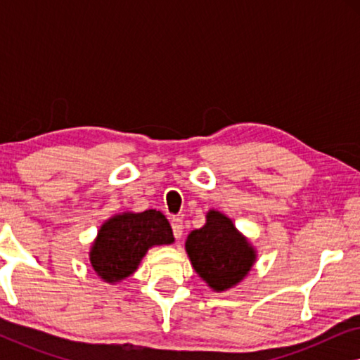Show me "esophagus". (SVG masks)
Here are the masks:
<instances>
[{"mask_svg": "<svg viewBox=\"0 0 360 360\" xmlns=\"http://www.w3.org/2000/svg\"><path fill=\"white\" fill-rule=\"evenodd\" d=\"M172 229H174L175 239H180L181 234H184V221H181L180 218L172 219Z\"/></svg>", "mask_w": 360, "mask_h": 360, "instance_id": "1", "label": "esophagus"}]
</instances>
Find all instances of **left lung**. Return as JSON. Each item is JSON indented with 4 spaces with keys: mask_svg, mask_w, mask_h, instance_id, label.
I'll list each match as a JSON object with an SVG mask.
<instances>
[{
    "mask_svg": "<svg viewBox=\"0 0 360 360\" xmlns=\"http://www.w3.org/2000/svg\"><path fill=\"white\" fill-rule=\"evenodd\" d=\"M185 250L191 267L213 292H226L248 277L257 250L221 211L210 210L203 228L191 231Z\"/></svg>",
    "mask_w": 360,
    "mask_h": 360,
    "instance_id": "8db88e82",
    "label": "left lung"
}]
</instances>
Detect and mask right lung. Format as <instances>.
<instances>
[{
  "label": "right lung",
  "mask_w": 360,
  "mask_h": 360,
  "mask_svg": "<svg viewBox=\"0 0 360 360\" xmlns=\"http://www.w3.org/2000/svg\"><path fill=\"white\" fill-rule=\"evenodd\" d=\"M174 240L169 219L160 211H124L101 224L90 249L91 267L101 280L117 283L136 272L150 248Z\"/></svg>",
  "instance_id": "add662e5"
}]
</instances>
